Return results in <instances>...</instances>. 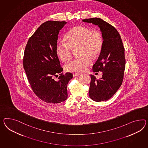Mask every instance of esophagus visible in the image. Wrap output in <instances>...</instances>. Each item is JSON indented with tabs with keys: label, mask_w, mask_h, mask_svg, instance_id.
I'll use <instances>...</instances> for the list:
<instances>
[{
	"label": "esophagus",
	"mask_w": 148,
	"mask_h": 148,
	"mask_svg": "<svg viewBox=\"0 0 148 148\" xmlns=\"http://www.w3.org/2000/svg\"><path fill=\"white\" fill-rule=\"evenodd\" d=\"M79 75H80V73H74L73 74V76L74 77H77V76H79Z\"/></svg>",
	"instance_id": "esophagus-1"
}]
</instances>
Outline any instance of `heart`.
Masks as SVG:
<instances>
[{"label":"heart","instance_id":"b5f03b06","mask_svg":"<svg viewBox=\"0 0 148 148\" xmlns=\"http://www.w3.org/2000/svg\"><path fill=\"white\" fill-rule=\"evenodd\" d=\"M66 42L57 43L56 51L57 56L64 61L70 60L73 56V49L79 47L81 55L69 62L66 69L70 72H83L93 63L92 56L100 52L103 43L101 33L85 26L76 27L69 31L65 36Z\"/></svg>","mask_w":148,"mask_h":148}]
</instances>
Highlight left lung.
<instances>
[{
  "instance_id": "obj_1",
  "label": "left lung",
  "mask_w": 148,
  "mask_h": 148,
  "mask_svg": "<svg viewBox=\"0 0 148 148\" xmlns=\"http://www.w3.org/2000/svg\"><path fill=\"white\" fill-rule=\"evenodd\" d=\"M82 21L98 26L101 32L102 48L93 66V71H102V78L97 79L90 75L89 96L97 102L106 101L114 95L122 83L125 65V48L118 30L110 23L98 18Z\"/></svg>"
}]
</instances>
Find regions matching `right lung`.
<instances>
[{"label":"right lung","mask_w":148,"mask_h":148,"mask_svg":"<svg viewBox=\"0 0 148 148\" xmlns=\"http://www.w3.org/2000/svg\"><path fill=\"white\" fill-rule=\"evenodd\" d=\"M65 21L43 23L29 38L24 52L23 68L31 88L41 100L58 103L68 98L67 85L73 77L70 72L63 75L56 48L58 35ZM60 75L55 81L54 76Z\"/></svg>","instance_id":"right-lung-1"}]
</instances>
